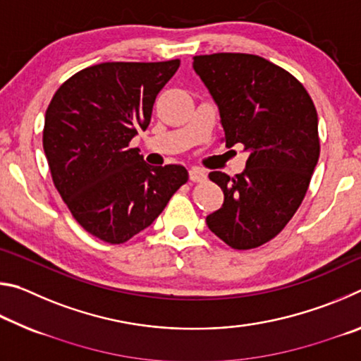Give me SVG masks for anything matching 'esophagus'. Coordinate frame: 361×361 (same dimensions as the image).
<instances>
[{
	"instance_id": "esophagus-1",
	"label": "esophagus",
	"mask_w": 361,
	"mask_h": 361,
	"mask_svg": "<svg viewBox=\"0 0 361 361\" xmlns=\"http://www.w3.org/2000/svg\"><path fill=\"white\" fill-rule=\"evenodd\" d=\"M189 178H191V181L200 183V181H204L207 178V173H205V170H202V169L192 167L191 170H189Z\"/></svg>"
}]
</instances>
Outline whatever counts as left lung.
Returning a JSON list of instances; mask_svg holds the SVG:
<instances>
[{"label":"left lung","instance_id":"left-lung-1","mask_svg":"<svg viewBox=\"0 0 361 361\" xmlns=\"http://www.w3.org/2000/svg\"><path fill=\"white\" fill-rule=\"evenodd\" d=\"M192 68L216 103L226 146L248 152L234 178L210 172L224 202L207 226L232 248H256L285 228L307 192L320 156L317 109L295 76L252 54L197 56Z\"/></svg>","mask_w":361,"mask_h":361}]
</instances>
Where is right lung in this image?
<instances>
[{
    "mask_svg": "<svg viewBox=\"0 0 361 361\" xmlns=\"http://www.w3.org/2000/svg\"><path fill=\"white\" fill-rule=\"evenodd\" d=\"M180 60L106 62L60 85L44 118L42 148L57 191L90 234L124 243L152 224L188 181L176 164L151 167L130 148Z\"/></svg>",
    "mask_w": 361,
    "mask_h": 361,
    "instance_id": "right-lung-1",
    "label": "right lung"
}]
</instances>
